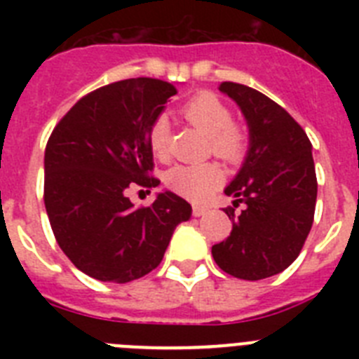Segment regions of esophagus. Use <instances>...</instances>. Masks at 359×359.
Returning <instances> with one entry per match:
<instances>
[{
  "label": "esophagus",
  "mask_w": 359,
  "mask_h": 359,
  "mask_svg": "<svg viewBox=\"0 0 359 359\" xmlns=\"http://www.w3.org/2000/svg\"><path fill=\"white\" fill-rule=\"evenodd\" d=\"M208 212L207 207H203V205H194L192 207V214H194V217H201V215H205Z\"/></svg>",
  "instance_id": "1"
}]
</instances>
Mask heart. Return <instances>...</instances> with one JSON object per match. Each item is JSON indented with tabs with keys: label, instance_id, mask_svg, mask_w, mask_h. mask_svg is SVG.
<instances>
[{
	"label": "heart",
	"instance_id": "heart-1",
	"mask_svg": "<svg viewBox=\"0 0 359 359\" xmlns=\"http://www.w3.org/2000/svg\"><path fill=\"white\" fill-rule=\"evenodd\" d=\"M183 116L192 126L201 129L210 140L215 156L228 163H237L248 151V133L243 126L231 122V111L219 97L203 91L192 97L182 109ZM149 147L156 158L163 160L169 154V122L158 116L149 128ZM223 172L217 165H174L165 174V183L177 194L189 199H203L221 183Z\"/></svg>",
	"mask_w": 359,
	"mask_h": 359
}]
</instances>
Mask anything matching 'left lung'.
<instances>
[{
  "mask_svg": "<svg viewBox=\"0 0 359 359\" xmlns=\"http://www.w3.org/2000/svg\"><path fill=\"white\" fill-rule=\"evenodd\" d=\"M219 91L243 111L250 147L224 189L233 198V207L224 208L230 236L212 246V257L231 277L261 280L297 259L313 226L318 189L313 145L293 116L261 91L237 82H221Z\"/></svg>",
  "mask_w": 359,
  "mask_h": 359,
  "instance_id": "8db88e82",
  "label": "left lung"
}]
</instances>
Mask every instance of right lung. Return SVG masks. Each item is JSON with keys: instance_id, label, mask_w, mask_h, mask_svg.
<instances>
[{"instance_id": "right-lung-1", "label": "right lung", "mask_w": 359, "mask_h": 359, "mask_svg": "<svg viewBox=\"0 0 359 359\" xmlns=\"http://www.w3.org/2000/svg\"><path fill=\"white\" fill-rule=\"evenodd\" d=\"M176 88L138 77L82 97L57 123L44 151V207L53 236L69 261L102 282H126L158 268L174 228L192 207L160 192L151 207H135L131 187L152 177L149 128Z\"/></svg>"}]
</instances>
